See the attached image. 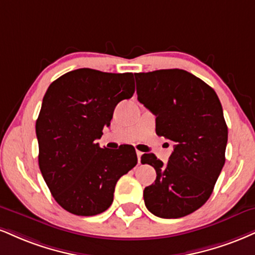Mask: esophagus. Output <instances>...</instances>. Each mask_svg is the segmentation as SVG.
I'll return each instance as SVG.
<instances>
[{"label":"esophagus","mask_w":255,"mask_h":255,"mask_svg":"<svg viewBox=\"0 0 255 255\" xmlns=\"http://www.w3.org/2000/svg\"><path fill=\"white\" fill-rule=\"evenodd\" d=\"M136 155H137V162H139V164H140V161H141V155H142V152L137 151V152H136Z\"/></svg>","instance_id":"34e87169"}]
</instances>
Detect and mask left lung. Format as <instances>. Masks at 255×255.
Returning <instances> with one entry per match:
<instances>
[{
	"label": "left lung",
	"instance_id": "left-lung-1",
	"mask_svg": "<svg viewBox=\"0 0 255 255\" xmlns=\"http://www.w3.org/2000/svg\"><path fill=\"white\" fill-rule=\"evenodd\" d=\"M135 78L137 100L157 116L155 131L174 143L167 164L152 153L141 157L157 172L143 190L146 208L161 219H179L209 199L225 165L228 128L222 106L213 88L185 70Z\"/></svg>",
	"mask_w": 255,
	"mask_h": 255
}]
</instances>
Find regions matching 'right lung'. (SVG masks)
Returning a JSON list of instances; mask_svg holds the SVG:
<instances>
[{
    "mask_svg": "<svg viewBox=\"0 0 255 255\" xmlns=\"http://www.w3.org/2000/svg\"><path fill=\"white\" fill-rule=\"evenodd\" d=\"M135 91L131 72L73 70L48 87L35 124L39 167L63 209L94 216L112 205L118 180L137 164L130 145L109 151L96 142L115 107Z\"/></svg>",
    "mask_w": 255,
    "mask_h": 255,
    "instance_id": "obj_1",
    "label": "right lung"
}]
</instances>
